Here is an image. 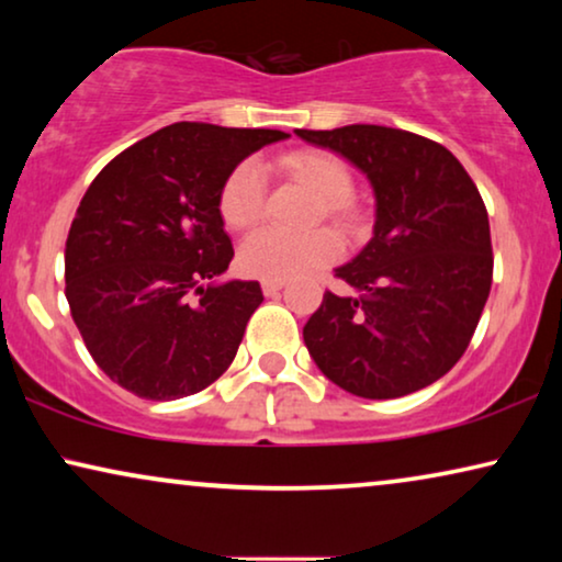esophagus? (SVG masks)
Here are the masks:
<instances>
[{
	"mask_svg": "<svg viewBox=\"0 0 562 562\" xmlns=\"http://www.w3.org/2000/svg\"><path fill=\"white\" fill-rule=\"evenodd\" d=\"M260 289H263L266 296H276L283 289V281H263L260 283Z\"/></svg>",
	"mask_w": 562,
	"mask_h": 562,
	"instance_id": "34e87169",
	"label": "esophagus"
}]
</instances>
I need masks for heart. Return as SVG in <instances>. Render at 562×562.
<instances>
[{
	"label": "heart",
	"mask_w": 562,
	"mask_h": 562,
	"mask_svg": "<svg viewBox=\"0 0 562 562\" xmlns=\"http://www.w3.org/2000/svg\"><path fill=\"white\" fill-rule=\"evenodd\" d=\"M279 166L291 179L310 187L322 202L325 214L352 227L360 217L352 202V173L340 156L329 150H299L279 158ZM217 210L229 229H248L258 225L266 212V173L256 158L237 164L222 181ZM345 245L333 229H317L310 235H289L263 227L248 235L237 252L243 273L263 281H291L317 268L333 266L342 258Z\"/></svg>",
	"instance_id": "1"
}]
</instances>
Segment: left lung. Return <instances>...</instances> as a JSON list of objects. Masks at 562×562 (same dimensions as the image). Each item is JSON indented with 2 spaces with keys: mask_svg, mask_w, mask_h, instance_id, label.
Masks as SVG:
<instances>
[{
  "mask_svg": "<svg viewBox=\"0 0 562 562\" xmlns=\"http://www.w3.org/2000/svg\"><path fill=\"white\" fill-rule=\"evenodd\" d=\"M352 160L373 183L371 243L335 276L304 325L319 371L363 398H396L463 358L486 306L494 252L486 204L460 160L429 137L381 125L296 130Z\"/></svg>",
  "mask_w": 562,
  "mask_h": 562,
  "instance_id": "obj_1",
  "label": "left lung"
}]
</instances>
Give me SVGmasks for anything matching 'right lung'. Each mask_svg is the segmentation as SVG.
Returning a JSON list of instances; mask_svg holds the SVG:
<instances>
[{"mask_svg": "<svg viewBox=\"0 0 562 562\" xmlns=\"http://www.w3.org/2000/svg\"><path fill=\"white\" fill-rule=\"evenodd\" d=\"M281 130L176 122L106 164L66 240V299L94 363L130 394H196L235 360L258 281L212 283L235 250L217 199Z\"/></svg>", "mask_w": 562, "mask_h": 562, "instance_id": "add662e5", "label": "right lung"}]
</instances>
